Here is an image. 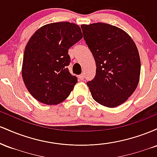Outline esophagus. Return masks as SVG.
<instances>
[{
    "label": "esophagus",
    "mask_w": 157,
    "mask_h": 157,
    "mask_svg": "<svg viewBox=\"0 0 157 157\" xmlns=\"http://www.w3.org/2000/svg\"><path fill=\"white\" fill-rule=\"evenodd\" d=\"M84 79H85L84 74H82V75H79V80H83Z\"/></svg>",
    "instance_id": "esophagus-1"
}]
</instances>
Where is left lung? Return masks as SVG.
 Wrapping results in <instances>:
<instances>
[{
    "mask_svg": "<svg viewBox=\"0 0 157 157\" xmlns=\"http://www.w3.org/2000/svg\"><path fill=\"white\" fill-rule=\"evenodd\" d=\"M81 29L97 66L94 78L87 82L91 96L105 107L121 105L140 81L141 63L136 44L124 30L108 23L82 24Z\"/></svg>",
    "mask_w": 157,
    "mask_h": 157,
    "instance_id": "left-lung-1",
    "label": "left lung"
}]
</instances>
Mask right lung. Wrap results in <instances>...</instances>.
Wrapping results in <instances>:
<instances>
[{"instance_id": "right-lung-1", "label": "right lung", "mask_w": 157, "mask_h": 157, "mask_svg": "<svg viewBox=\"0 0 157 157\" xmlns=\"http://www.w3.org/2000/svg\"><path fill=\"white\" fill-rule=\"evenodd\" d=\"M82 38L78 25L48 23L36 31L25 48L22 77L32 96L46 105H57L69 96L77 78L68 71L69 48Z\"/></svg>"}]
</instances>
